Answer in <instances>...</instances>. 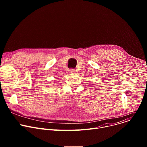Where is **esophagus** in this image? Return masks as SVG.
<instances>
[{"mask_svg":"<svg viewBox=\"0 0 147 147\" xmlns=\"http://www.w3.org/2000/svg\"><path fill=\"white\" fill-rule=\"evenodd\" d=\"M70 73H74V72H75V70H74V69H70Z\"/></svg>","mask_w":147,"mask_h":147,"instance_id":"obj_1","label":"esophagus"}]
</instances>
